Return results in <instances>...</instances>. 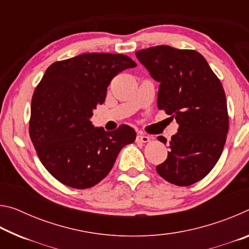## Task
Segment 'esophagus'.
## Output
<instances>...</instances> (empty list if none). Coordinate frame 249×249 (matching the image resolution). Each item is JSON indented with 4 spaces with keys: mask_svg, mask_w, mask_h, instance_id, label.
Returning a JSON list of instances; mask_svg holds the SVG:
<instances>
[{
    "mask_svg": "<svg viewBox=\"0 0 249 249\" xmlns=\"http://www.w3.org/2000/svg\"><path fill=\"white\" fill-rule=\"evenodd\" d=\"M136 141H137L138 142H148L150 141V137H149V136H146V135L140 134V135H137Z\"/></svg>",
    "mask_w": 249,
    "mask_h": 249,
    "instance_id": "obj_1",
    "label": "esophagus"
}]
</instances>
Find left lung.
<instances>
[{"instance_id":"obj_1","label":"left lung","mask_w":249,"mask_h":249,"mask_svg":"<svg viewBox=\"0 0 249 249\" xmlns=\"http://www.w3.org/2000/svg\"><path fill=\"white\" fill-rule=\"evenodd\" d=\"M158 81L157 107L179 124L168 157L156 167L172 184L188 187L209 174L220 159L229 132L224 89L200 53L161 45L136 52ZM158 141L167 142L162 136Z\"/></svg>"}]
</instances>
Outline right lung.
Segmentation results:
<instances>
[{"label": "right lung", "instance_id": "1", "mask_svg": "<svg viewBox=\"0 0 249 249\" xmlns=\"http://www.w3.org/2000/svg\"><path fill=\"white\" fill-rule=\"evenodd\" d=\"M136 64L121 53H90L50 65L34 91L29 136L44 167L74 189L98 184L136 133L128 125L107 132L90 122L112 79Z\"/></svg>", "mask_w": 249, "mask_h": 249}]
</instances>
